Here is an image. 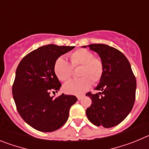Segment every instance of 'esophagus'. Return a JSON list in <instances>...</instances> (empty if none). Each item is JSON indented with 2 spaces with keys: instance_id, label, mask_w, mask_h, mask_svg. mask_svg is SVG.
Segmentation results:
<instances>
[{
  "instance_id": "34e87169",
  "label": "esophagus",
  "mask_w": 149,
  "mask_h": 149,
  "mask_svg": "<svg viewBox=\"0 0 149 149\" xmlns=\"http://www.w3.org/2000/svg\"><path fill=\"white\" fill-rule=\"evenodd\" d=\"M77 99H78L79 101H80V100H81L83 98H84V95H78L77 97Z\"/></svg>"
}]
</instances>
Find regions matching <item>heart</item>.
<instances>
[{
	"label": "heart",
	"mask_w": 149,
	"mask_h": 149,
	"mask_svg": "<svg viewBox=\"0 0 149 149\" xmlns=\"http://www.w3.org/2000/svg\"><path fill=\"white\" fill-rule=\"evenodd\" d=\"M70 63L63 56L56 59L54 64V72L60 81H67L72 77L73 68L81 66L79 76L81 77L71 80L63 86L67 94L81 95L90 88L92 81L98 84L103 78L105 66L103 60L95 57L92 51L85 48H79L73 51L69 56Z\"/></svg>",
	"instance_id": "obj_1"
}]
</instances>
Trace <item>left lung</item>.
<instances>
[{
  "instance_id": "left-lung-1",
  "label": "left lung",
  "mask_w": 149,
  "mask_h": 149,
  "mask_svg": "<svg viewBox=\"0 0 149 149\" xmlns=\"http://www.w3.org/2000/svg\"><path fill=\"white\" fill-rule=\"evenodd\" d=\"M88 46L103 60L105 72L95 88L99 93L93 94L89 92L86 94L93 103L86 109V116L96 126L114 127L132 110L136 97V77L129 61L119 50L104 44Z\"/></svg>"
}]
</instances>
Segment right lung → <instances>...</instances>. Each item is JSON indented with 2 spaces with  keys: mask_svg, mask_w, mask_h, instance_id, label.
<instances>
[{
  "mask_svg": "<svg viewBox=\"0 0 149 149\" xmlns=\"http://www.w3.org/2000/svg\"><path fill=\"white\" fill-rule=\"evenodd\" d=\"M74 48L51 44L26 55L18 64L13 95L18 113L30 126L42 132H51L66 122L74 95L62 94L54 98L61 84L54 72L56 59Z\"/></svg>",
  "mask_w": 149,
  "mask_h": 149,
  "instance_id": "1",
  "label": "right lung"
}]
</instances>
